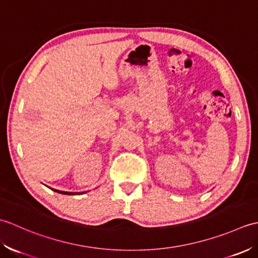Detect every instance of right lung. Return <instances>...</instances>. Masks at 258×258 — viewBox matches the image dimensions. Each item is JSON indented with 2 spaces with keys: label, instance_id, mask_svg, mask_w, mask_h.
Segmentation results:
<instances>
[{
  "label": "right lung",
  "instance_id": "obj_1",
  "mask_svg": "<svg viewBox=\"0 0 258 258\" xmlns=\"http://www.w3.org/2000/svg\"><path fill=\"white\" fill-rule=\"evenodd\" d=\"M53 189V188H52ZM57 191V193H61V194H65V195H74V194H78V193H71V191H62V190H57V189H53Z\"/></svg>",
  "mask_w": 258,
  "mask_h": 258
}]
</instances>
